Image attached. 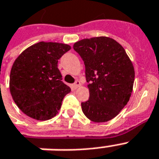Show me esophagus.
<instances>
[{"label":"esophagus","instance_id":"obj_1","mask_svg":"<svg viewBox=\"0 0 159 159\" xmlns=\"http://www.w3.org/2000/svg\"><path fill=\"white\" fill-rule=\"evenodd\" d=\"M80 85H81V82H80L79 81H76L74 84H72V87H73L74 89H76V88H77L78 87H80Z\"/></svg>","mask_w":159,"mask_h":159}]
</instances>
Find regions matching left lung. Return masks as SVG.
Masks as SVG:
<instances>
[{
    "label": "left lung",
    "mask_w": 159,
    "mask_h": 159,
    "mask_svg": "<svg viewBox=\"0 0 159 159\" xmlns=\"http://www.w3.org/2000/svg\"><path fill=\"white\" fill-rule=\"evenodd\" d=\"M83 60L89 100L82 110L90 120L106 122L115 118L130 98L134 69L125 50L115 39L101 36L84 39L73 45Z\"/></svg>",
    "instance_id": "obj_1"
}]
</instances>
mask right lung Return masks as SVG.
Segmentation results:
<instances>
[{
    "label": "right lung",
    "mask_w": 159,
    "mask_h": 159,
    "mask_svg": "<svg viewBox=\"0 0 159 159\" xmlns=\"http://www.w3.org/2000/svg\"><path fill=\"white\" fill-rule=\"evenodd\" d=\"M70 49L68 44L42 41L26 48L14 62L10 92L26 116L48 120L57 114L63 97L71 92L62 82L57 62Z\"/></svg>",
    "instance_id": "right-lung-1"
}]
</instances>
